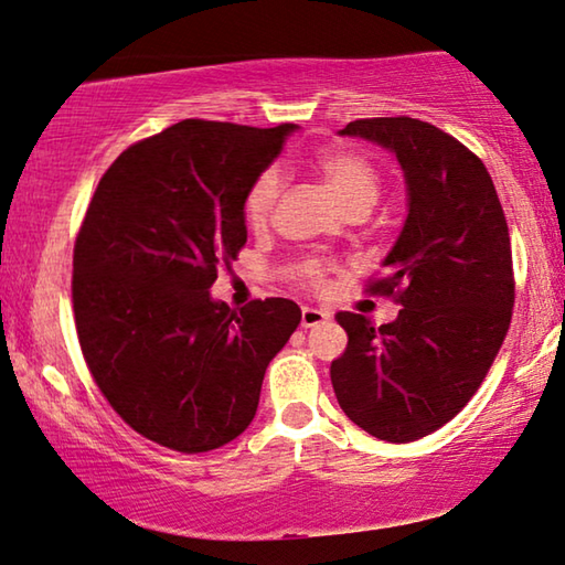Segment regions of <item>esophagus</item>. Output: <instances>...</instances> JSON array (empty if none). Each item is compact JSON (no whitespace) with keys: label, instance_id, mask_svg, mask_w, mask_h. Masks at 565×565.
Here are the masks:
<instances>
[{"label":"esophagus","instance_id":"1","mask_svg":"<svg viewBox=\"0 0 565 565\" xmlns=\"http://www.w3.org/2000/svg\"><path fill=\"white\" fill-rule=\"evenodd\" d=\"M324 319H329L327 311L315 309V307H303V309H301V327H303V329L317 327V324H321V321H324Z\"/></svg>","mask_w":565,"mask_h":565}]
</instances>
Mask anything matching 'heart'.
<instances>
[{"instance_id":"b5f03b06","label":"heart","mask_w":565,"mask_h":565,"mask_svg":"<svg viewBox=\"0 0 565 565\" xmlns=\"http://www.w3.org/2000/svg\"><path fill=\"white\" fill-rule=\"evenodd\" d=\"M317 173L344 213L360 209L370 211L377 203L380 173L372 166V160L362 153H354V150H327L317 160ZM279 191L281 181L279 173H274V170H266V173L256 178L244 203V218L250 228L258 231L271 221L274 205L279 201ZM301 274L311 284L321 281V266L317 262L303 264Z\"/></svg>"}]
</instances>
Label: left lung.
<instances>
[{
  "instance_id": "8db88e82",
  "label": "left lung",
  "mask_w": 565,
  "mask_h": 565,
  "mask_svg": "<svg viewBox=\"0 0 565 565\" xmlns=\"http://www.w3.org/2000/svg\"><path fill=\"white\" fill-rule=\"evenodd\" d=\"M397 158L407 216L384 279L399 315L380 329L339 311L349 344L331 362L344 415L387 443L419 440L458 415L486 380L513 315V256L488 168L460 140L415 118L349 122Z\"/></svg>"
}]
</instances>
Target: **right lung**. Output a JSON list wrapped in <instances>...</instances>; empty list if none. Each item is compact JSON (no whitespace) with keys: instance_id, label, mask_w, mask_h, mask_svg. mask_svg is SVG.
<instances>
[{"instance_id":"obj_1","label":"right lung","mask_w":565,"mask_h":565,"mask_svg":"<svg viewBox=\"0 0 565 565\" xmlns=\"http://www.w3.org/2000/svg\"><path fill=\"white\" fill-rule=\"evenodd\" d=\"M294 130L175 122L122 150L89 201L73 258L79 347L113 409L170 450L236 440L301 321L291 299L234 311L211 297L246 244L250 185Z\"/></svg>"}]
</instances>
